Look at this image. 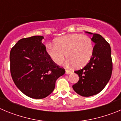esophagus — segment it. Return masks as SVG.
Masks as SVG:
<instances>
[{"mask_svg":"<svg viewBox=\"0 0 121 121\" xmlns=\"http://www.w3.org/2000/svg\"><path fill=\"white\" fill-rule=\"evenodd\" d=\"M71 73V71L70 70H65V74H70Z\"/></svg>","mask_w":121,"mask_h":121,"instance_id":"1","label":"esophagus"}]
</instances>
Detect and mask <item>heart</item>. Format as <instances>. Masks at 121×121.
Returning <instances> with one entry per match:
<instances>
[{
	"mask_svg": "<svg viewBox=\"0 0 121 121\" xmlns=\"http://www.w3.org/2000/svg\"><path fill=\"white\" fill-rule=\"evenodd\" d=\"M93 42L90 37L74 34L56 39L54 45L46 46V53L56 65H60L67 57V64L76 68L86 65L94 53Z\"/></svg>",
	"mask_w": 121,
	"mask_h": 121,
	"instance_id": "1",
	"label": "heart"
}]
</instances>
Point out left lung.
<instances>
[{"label":"left lung","instance_id":"1","mask_svg":"<svg viewBox=\"0 0 121 121\" xmlns=\"http://www.w3.org/2000/svg\"><path fill=\"white\" fill-rule=\"evenodd\" d=\"M85 32L93 35L91 40L96 43L93 55L85 67L74 71L79 80L73 88L78 95L89 97L99 93L106 86L112 76L113 65L110 44L101 35Z\"/></svg>","mask_w":121,"mask_h":121}]
</instances>
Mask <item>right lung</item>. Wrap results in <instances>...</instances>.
<instances>
[{
	"instance_id": "1",
	"label": "right lung",
	"mask_w": 121,
	"mask_h": 121,
	"mask_svg": "<svg viewBox=\"0 0 121 121\" xmlns=\"http://www.w3.org/2000/svg\"><path fill=\"white\" fill-rule=\"evenodd\" d=\"M43 36L19 40L11 50L10 71L15 85L33 99H43L53 92L56 80L65 71L56 65L46 53Z\"/></svg>"
}]
</instances>
